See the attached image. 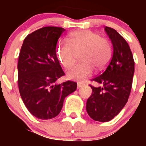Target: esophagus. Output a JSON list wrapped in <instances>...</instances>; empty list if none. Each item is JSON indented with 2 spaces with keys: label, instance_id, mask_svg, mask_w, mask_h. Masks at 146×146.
Masks as SVG:
<instances>
[{
  "label": "esophagus",
  "instance_id": "1",
  "mask_svg": "<svg viewBox=\"0 0 146 146\" xmlns=\"http://www.w3.org/2000/svg\"><path fill=\"white\" fill-rule=\"evenodd\" d=\"M82 86H83V84H82V82H78L77 83V88H80Z\"/></svg>",
  "mask_w": 146,
  "mask_h": 146
}]
</instances>
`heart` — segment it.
<instances>
[{
  "label": "heart",
  "mask_w": 146,
  "mask_h": 146,
  "mask_svg": "<svg viewBox=\"0 0 146 146\" xmlns=\"http://www.w3.org/2000/svg\"><path fill=\"white\" fill-rule=\"evenodd\" d=\"M81 49L82 61L68 71L69 79L83 81L92 74L94 68L101 70L111 58L112 47L109 41L89 30L71 33L66 42H62L58 47V58L62 65L69 69L75 63V52Z\"/></svg>",
  "instance_id": "b5f03b06"
}]
</instances>
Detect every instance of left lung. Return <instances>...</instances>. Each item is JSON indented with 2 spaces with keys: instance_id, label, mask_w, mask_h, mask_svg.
Segmentation results:
<instances>
[{
  "instance_id": "1",
  "label": "left lung",
  "mask_w": 146,
  "mask_h": 146,
  "mask_svg": "<svg viewBox=\"0 0 146 146\" xmlns=\"http://www.w3.org/2000/svg\"><path fill=\"white\" fill-rule=\"evenodd\" d=\"M111 40L113 54L106 69L91 80L92 94L86 102V111L93 120L108 122L121 111L128 101L135 72V61L126 40L115 29L104 28Z\"/></svg>"
}]
</instances>
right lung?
Returning a JSON list of instances; mask_svg holds the SVG:
<instances>
[{"label":"right lung","mask_w":146,"mask_h":146,"mask_svg":"<svg viewBox=\"0 0 146 146\" xmlns=\"http://www.w3.org/2000/svg\"><path fill=\"white\" fill-rule=\"evenodd\" d=\"M63 28L44 27L24 39L18 59V87L28 111L38 119L47 120L60 113L64 99L77 89V82L57 80L65 75L56 55Z\"/></svg>","instance_id":"right-lung-1"}]
</instances>
